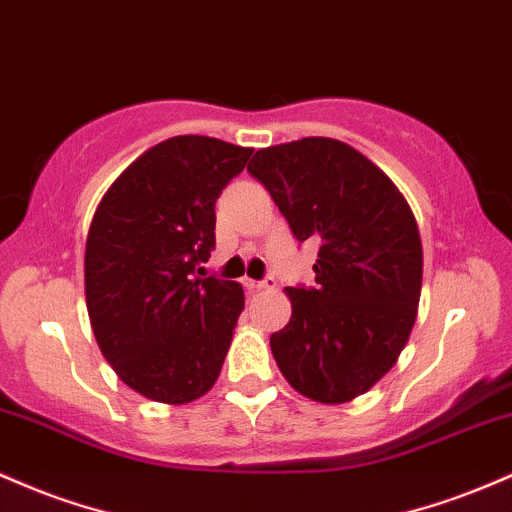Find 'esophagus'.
Segmentation results:
<instances>
[{"instance_id":"34e87169","label":"esophagus","mask_w":512,"mask_h":512,"mask_svg":"<svg viewBox=\"0 0 512 512\" xmlns=\"http://www.w3.org/2000/svg\"><path fill=\"white\" fill-rule=\"evenodd\" d=\"M245 286H247V289H252V291L272 289V286H274V279H272V277H267V279H260V282H255V279H247Z\"/></svg>"}]
</instances>
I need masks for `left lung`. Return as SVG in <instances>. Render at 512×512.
Wrapping results in <instances>:
<instances>
[{"instance_id": "1", "label": "left lung", "mask_w": 512, "mask_h": 512, "mask_svg": "<svg viewBox=\"0 0 512 512\" xmlns=\"http://www.w3.org/2000/svg\"><path fill=\"white\" fill-rule=\"evenodd\" d=\"M247 172L265 184L299 243L316 240V284L286 289L291 320L269 345L303 396L345 403L401 355L423 284L411 206L374 162L333 138L257 150Z\"/></svg>"}]
</instances>
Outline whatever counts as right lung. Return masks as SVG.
Masks as SVG:
<instances>
[{"label":"right lung","mask_w":512,"mask_h":512,"mask_svg":"<svg viewBox=\"0 0 512 512\" xmlns=\"http://www.w3.org/2000/svg\"><path fill=\"white\" fill-rule=\"evenodd\" d=\"M252 150L177 136L111 184L84 250V294L106 362L160 403H189L216 384L243 286L199 277L216 247V199Z\"/></svg>","instance_id":"obj_1"}]
</instances>
